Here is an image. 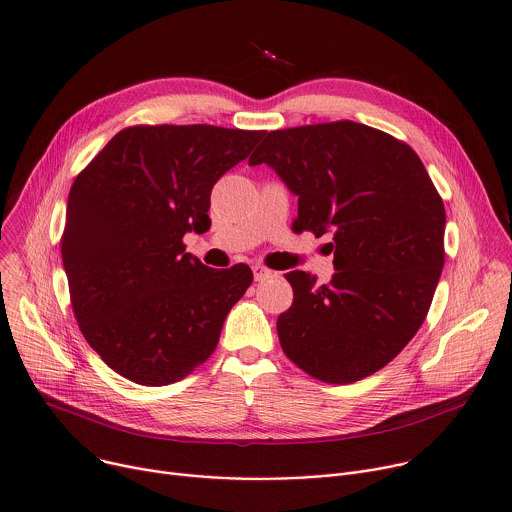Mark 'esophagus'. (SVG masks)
Wrapping results in <instances>:
<instances>
[{"mask_svg":"<svg viewBox=\"0 0 512 512\" xmlns=\"http://www.w3.org/2000/svg\"><path fill=\"white\" fill-rule=\"evenodd\" d=\"M253 277H255V281H265V279L271 277V271L263 265H255L253 267Z\"/></svg>","mask_w":512,"mask_h":512,"instance_id":"34e87169","label":"esophagus"}]
</instances>
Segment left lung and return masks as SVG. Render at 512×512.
Wrapping results in <instances>:
<instances>
[{"label":"left lung","instance_id":"8db88e82","mask_svg":"<svg viewBox=\"0 0 512 512\" xmlns=\"http://www.w3.org/2000/svg\"><path fill=\"white\" fill-rule=\"evenodd\" d=\"M299 197L297 231L333 235L335 273L289 271L285 356L315 380L354 384L390 364L424 323L442 267V197L420 156L378 128L337 120L273 130L249 164Z\"/></svg>","mask_w":512,"mask_h":512}]
</instances>
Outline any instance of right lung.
Listing matches in <instances>:
<instances>
[{"mask_svg": "<svg viewBox=\"0 0 512 512\" xmlns=\"http://www.w3.org/2000/svg\"><path fill=\"white\" fill-rule=\"evenodd\" d=\"M263 134L128 126L76 177L60 241L70 301L90 348L122 378L168 386L215 352L253 273L203 265L183 237L211 227L215 183Z\"/></svg>", "mask_w": 512, "mask_h": 512, "instance_id": "obj_1", "label": "right lung"}]
</instances>
